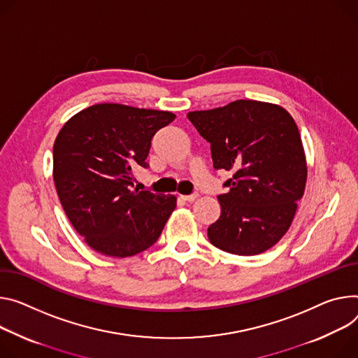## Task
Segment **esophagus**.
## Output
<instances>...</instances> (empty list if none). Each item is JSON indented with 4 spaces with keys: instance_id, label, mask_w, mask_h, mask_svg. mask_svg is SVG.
Here are the masks:
<instances>
[{
    "instance_id": "1",
    "label": "esophagus",
    "mask_w": 358,
    "mask_h": 358,
    "mask_svg": "<svg viewBox=\"0 0 358 358\" xmlns=\"http://www.w3.org/2000/svg\"><path fill=\"white\" fill-rule=\"evenodd\" d=\"M180 199L182 201H187V203H192L194 200L199 199V194H191V196H180Z\"/></svg>"
}]
</instances>
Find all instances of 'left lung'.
<instances>
[{
	"label": "left lung",
	"mask_w": 358,
	"mask_h": 358,
	"mask_svg": "<svg viewBox=\"0 0 358 358\" xmlns=\"http://www.w3.org/2000/svg\"><path fill=\"white\" fill-rule=\"evenodd\" d=\"M187 117L210 143L214 169L234 173L224 182L229 191L218 196L221 215L208 227L211 244L237 255L267 251L289 229L306 189L307 159L294 118L255 100Z\"/></svg>",
	"instance_id": "left-lung-1"
}]
</instances>
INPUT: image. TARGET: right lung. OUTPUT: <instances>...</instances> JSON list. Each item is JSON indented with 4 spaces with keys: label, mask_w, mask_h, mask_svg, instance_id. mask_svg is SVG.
I'll return each mask as SVG.
<instances>
[{
    "label": "right lung",
    "mask_w": 358,
    "mask_h": 358,
    "mask_svg": "<svg viewBox=\"0 0 358 358\" xmlns=\"http://www.w3.org/2000/svg\"><path fill=\"white\" fill-rule=\"evenodd\" d=\"M176 114L95 104L62 125L52 148L58 199L76 231L96 252L125 258L151 247L176 208V196L131 189L147 169L151 140Z\"/></svg>",
    "instance_id": "obj_1"
}]
</instances>
